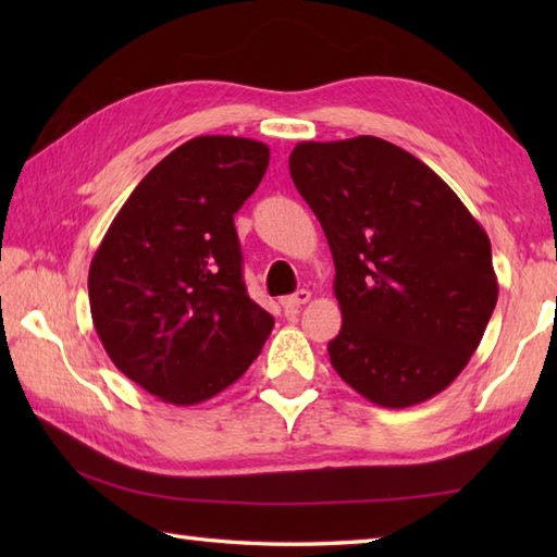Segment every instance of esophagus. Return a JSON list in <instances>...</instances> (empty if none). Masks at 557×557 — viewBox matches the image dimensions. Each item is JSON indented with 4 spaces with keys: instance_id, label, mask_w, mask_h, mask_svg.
<instances>
[{
    "instance_id": "esophagus-1",
    "label": "esophagus",
    "mask_w": 557,
    "mask_h": 557,
    "mask_svg": "<svg viewBox=\"0 0 557 557\" xmlns=\"http://www.w3.org/2000/svg\"><path fill=\"white\" fill-rule=\"evenodd\" d=\"M306 301H311V292L309 289H299V292L289 294V297H282L280 299L282 309H285V311H297L299 306H304Z\"/></svg>"
}]
</instances>
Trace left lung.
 I'll return each mask as SVG.
<instances>
[{
  "mask_svg": "<svg viewBox=\"0 0 557 557\" xmlns=\"http://www.w3.org/2000/svg\"><path fill=\"white\" fill-rule=\"evenodd\" d=\"M289 172L335 260L333 369L389 409L443 393L498 301L488 234L429 164L383 138L306 140Z\"/></svg>",
  "mask_w": 557,
  "mask_h": 557,
  "instance_id": "obj_1",
  "label": "left lung"
}]
</instances>
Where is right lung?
Returning <instances> with one entry per match:
<instances>
[{"mask_svg": "<svg viewBox=\"0 0 557 557\" xmlns=\"http://www.w3.org/2000/svg\"><path fill=\"white\" fill-rule=\"evenodd\" d=\"M268 162L251 138L186 140L140 180L92 256L88 299L104 351L170 405L239 381L275 325L248 297L234 230Z\"/></svg>", "mask_w": 557, "mask_h": 557, "instance_id": "obj_1", "label": "right lung"}]
</instances>
